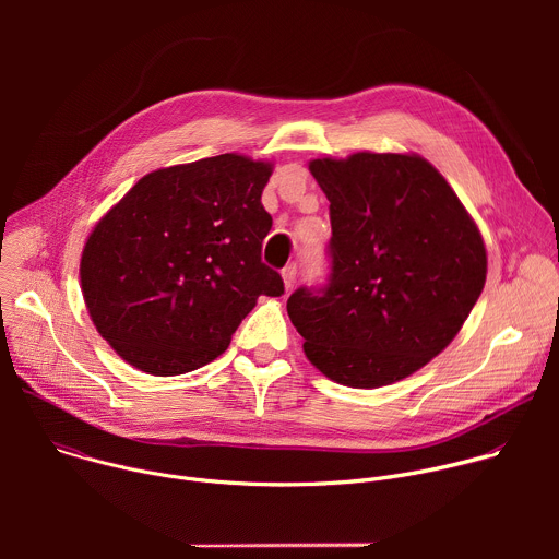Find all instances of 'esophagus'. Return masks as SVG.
I'll list each match as a JSON object with an SVG mask.
<instances>
[{
  "instance_id": "obj_1",
  "label": "esophagus",
  "mask_w": 559,
  "mask_h": 559,
  "mask_svg": "<svg viewBox=\"0 0 559 559\" xmlns=\"http://www.w3.org/2000/svg\"><path fill=\"white\" fill-rule=\"evenodd\" d=\"M296 276H298V267H296V263H292V265H287V267L283 270V283H285V292H292V287L296 285Z\"/></svg>"
}]
</instances>
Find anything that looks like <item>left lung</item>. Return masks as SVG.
I'll return each mask as SVG.
<instances>
[{
	"label": "left lung",
	"instance_id": "8db88e82",
	"mask_svg": "<svg viewBox=\"0 0 559 559\" xmlns=\"http://www.w3.org/2000/svg\"><path fill=\"white\" fill-rule=\"evenodd\" d=\"M309 173L330 201L332 272L287 298L305 356L354 389L403 380L455 338L480 298L483 234L418 154L323 156Z\"/></svg>",
	"mask_w": 559,
	"mask_h": 559
}]
</instances>
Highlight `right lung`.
<instances>
[{
  "instance_id": "1",
  "label": "right lung",
  "mask_w": 559,
  "mask_h": 559,
  "mask_svg": "<svg viewBox=\"0 0 559 559\" xmlns=\"http://www.w3.org/2000/svg\"><path fill=\"white\" fill-rule=\"evenodd\" d=\"M272 164L218 154L154 170L95 225L82 292L102 338L152 376L221 356L259 296L285 292L261 261Z\"/></svg>"
}]
</instances>
